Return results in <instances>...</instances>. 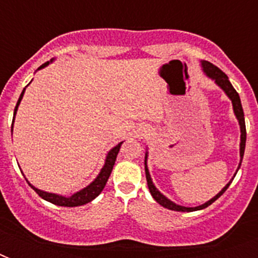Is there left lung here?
Listing matches in <instances>:
<instances>
[{
    "instance_id": "8db88e82",
    "label": "left lung",
    "mask_w": 258,
    "mask_h": 258,
    "mask_svg": "<svg viewBox=\"0 0 258 258\" xmlns=\"http://www.w3.org/2000/svg\"><path fill=\"white\" fill-rule=\"evenodd\" d=\"M201 67H202V71H204V74L208 76L209 79H212L213 82L216 83L217 86L220 87L222 91L225 92V95L230 99L233 105V112L236 115L237 120H238V124H240V163H238V167H237L236 172H234V175L233 178L236 176L237 171L241 167V162H242V158H244V151H245V143H246V128H245V117H244V109H242V105H241V99L240 95L237 93V91L233 88L232 83L229 82L228 76L222 72V71L218 68V67L213 66L212 62L206 61V60H201ZM147 159H149V151H146L145 155V171H146V179H147V186H149V190L151 192V196L155 201H157L158 204L162 205L163 208L170 209V210H175V212H196V210H202V209L208 208L209 205H212L213 202L216 200H218L225 191H226V188L230 186L232 183L233 178L229 180L228 183L225 184V187H222L218 194L213 197L212 200L206 201L205 204L200 205V206H194V208H187V206H182V205H178L175 202H172L171 200H169L167 197L163 196L159 190L157 188V186L154 184L153 179H151V175H150V170L149 166H147Z\"/></svg>"
}]
</instances>
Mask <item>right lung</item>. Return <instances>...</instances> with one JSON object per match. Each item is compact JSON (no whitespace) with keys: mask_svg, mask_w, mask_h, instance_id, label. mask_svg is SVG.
<instances>
[{"mask_svg":"<svg viewBox=\"0 0 258 258\" xmlns=\"http://www.w3.org/2000/svg\"><path fill=\"white\" fill-rule=\"evenodd\" d=\"M53 61H54V58H52L50 61L44 62L41 67H38L37 71L42 70V68H45V67H48L50 62H53ZM28 86H29V84H28ZM26 87L22 89L21 95H20V97H18L17 104H16V108H14L13 123H14V117H16V113H17L18 105H20V103H21L22 96H24V93H25ZM12 133H13V125H12ZM121 145H123V142L117 143L115 147H112V149L109 150L108 153H107V155H105L104 166L101 167L100 172L97 174L96 178H95V179H93L92 182L88 184V186H86V187L82 188V190H79V191L74 192V194L70 197L61 196V194H56V192H48V191H44V190H40V188L34 187L33 184L30 183L29 180L26 179V178L25 179H26V182L29 183L30 187L33 188L34 191L37 192L38 196L41 197L42 200L48 201V202H50V204L57 205V206H64V208H75V206H82V205H86V204H88V202H91V201L95 200V198H96V197L99 196L101 191H103V188H104L105 183H107V180H108L109 175H111V171H112V169H113V165H115V161H116V157H117V154H119V150H120ZM22 175H24V172H22Z\"/></svg>","mask_w":258,"mask_h":258,"instance_id":"1","label":"right lung"}]
</instances>
